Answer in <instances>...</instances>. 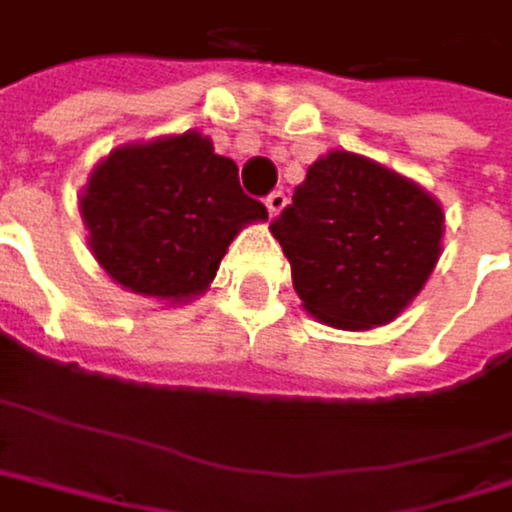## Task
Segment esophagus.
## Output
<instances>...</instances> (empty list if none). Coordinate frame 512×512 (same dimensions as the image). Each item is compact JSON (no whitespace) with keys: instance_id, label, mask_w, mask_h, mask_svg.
Returning a JSON list of instances; mask_svg holds the SVG:
<instances>
[{"instance_id":"1","label":"esophagus","mask_w":512,"mask_h":512,"mask_svg":"<svg viewBox=\"0 0 512 512\" xmlns=\"http://www.w3.org/2000/svg\"><path fill=\"white\" fill-rule=\"evenodd\" d=\"M288 205V196L282 193V190H276V193H270L267 196V211H270V218H279V211Z\"/></svg>"}]
</instances>
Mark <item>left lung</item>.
<instances>
[{
	"label": "left lung",
	"mask_w": 512,
	"mask_h": 512,
	"mask_svg": "<svg viewBox=\"0 0 512 512\" xmlns=\"http://www.w3.org/2000/svg\"><path fill=\"white\" fill-rule=\"evenodd\" d=\"M270 233L304 310L331 328L368 331L393 322L427 285L442 254L445 214L405 174L328 150L307 168Z\"/></svg>",
	"instance_id": "left-lung-1"
}]
</instances>
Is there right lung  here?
<instances>
[{
    "mask_svg": "<svg viewBox=\"0 0 512 512\" xmlns=\"http://www.w3.org/2000/svg\"><path fill=\"white\" fill-rule=\"evenodd\" d=\"M79 214L101 270L165 307L205 294L239 230L267 221L242 193L236 162L199 131L110 150L88 174Z\"/></svg>",
    "mask_w": 512,
    "mask_h": 512,
    "instance_id": "right-lung-1",
    "label": "right lung"
}]
</instances>
